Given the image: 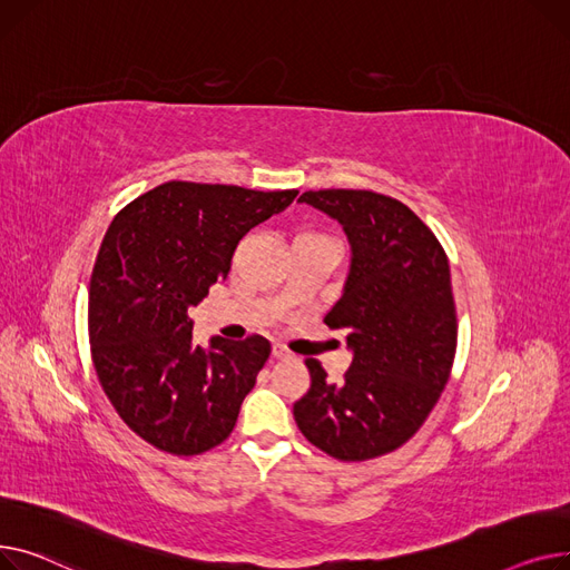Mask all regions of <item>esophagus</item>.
I'll return each instance as SVG.
<instances>
[{
	"instance_id": "1",
	"label": "esophagus",
	"mask_w": 570,
	"mask_h": 570,
	"mask_svg": "<svg viewBox=\"0 0 570 570\" xmlns=\"http://www.w3.org/2000/svg\"><path fill=\"white\" fill-rule=\"evenodd\" d=\"M274 356H276V358H287V356H292V354H289V350H285L283 345L276 343V345H274Z\"/></svg>"
}]
</instances>
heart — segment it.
<instances>
[{
    "instance_id": "heart-1",
    "label": "heart",
    "mask_w": 570,
    "mask_h": 570,
    "mask_svg": "<svg viewBox=\"0 0 570 570\" xmlns=\"http://www.w3.org/2000/svg\"><path fill=\"white\" fill-rule=\"evenodd\" d=\"M296 237H317V234H313V232H298Z\"/></svg>"
}]
</instances>
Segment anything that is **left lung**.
<instances>
[{"instance_id":"8db88e82","label":"left lung","mask_w":570,"mask_h":570,"mask_svg":"<svg viewBox=\"0 0 570 570\" xmlns=\"http://www.w3.org/2000/svg\"><path fill=\"white\" fill-rule=\"evenodd\" d=\"M298 203L338 220L350 239V274L324 324L347 331L354 356L341 384L306 358L311 389L294 403V421L331 458H380L414 438L449 382L458 345L449 257L389 195L326 188Z\"/></svg>"}]
</instances>
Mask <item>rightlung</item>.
Masks as SVG:
<instances>
[{
  "instance_id": "add662e5",
  "label": "right lung",
  "mask_w": 570,
  "mask_h": 570,
  "mask_svg": "<svg viewBox=\"0 0 570 570\" xmlns=\"http://www.w3.org/2000/svg\"><path fill=\"white\" fill-rule=\"evenodd\" d=\"M296 193L167 181L108 227L89 283L91 358L121 421L151 446L197 455L234 430L272 343L193 345L188 311L227 278L244 234Z\"/></svg>"
}]
</instances>
